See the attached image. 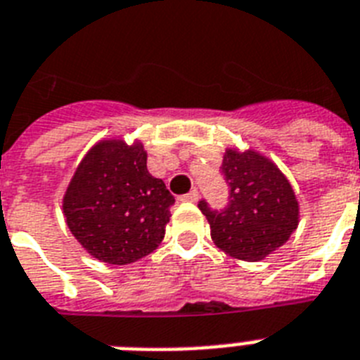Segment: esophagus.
<instances>
[{
	"label": "esophagus",
	"mask_w": 360,
	"mask_h": 360,
	"mask_svg": "<svg viewBox=\"0 0 360 360\" xmlns=\"http://www.w3.org/2000/svg\"><path fill=\"white\" fill-rule=\"evenodd\" d=\"M198 197H200V195H198L197 189H191V191L186 193V195H184L182 200H187V202H197V200H198Z\"/></svg>",
	"instance_id": "esophagus-1"
}]
</instances>
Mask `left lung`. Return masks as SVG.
I'll use <instances>...</instances> for the list:
<instances>
[{
  "instance_id": "obj_1",
  "label": "left lung",
  "mask_w": 360,
  "mask_h": 360,
  "mask_svg": "<svg viewBox=\"0 0 360 360\" xmlns=\"http://www.w3.org/2000/svg\"><path fill=\"white\" fill-rule=\"evenodd\" d=\"M221 171L230 187L226 206L213 210L204 198L198 202L212 239L237 259H263L298 226L292 187L274 163L254 150H226Z\"/></svg>"
}]
</instances>
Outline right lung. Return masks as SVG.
<instances>
[{
    "instance_id": "obj_1",
    "label": "right lung",
    "mask_w": 360,
    "mask_h": 360,
    "mask_svg": "<svg viewBox=\"0 0 360 360\" xmlns=\"http://www.w3.org/2000/svg\"><path fill=\"white\" fill-rule=\"evenodd\" d=\"M174 197L147 171L143 145L97 143L64 197L71 233L99 261L129 265L162 243Z\"/></svg>"
}]
</instances>
